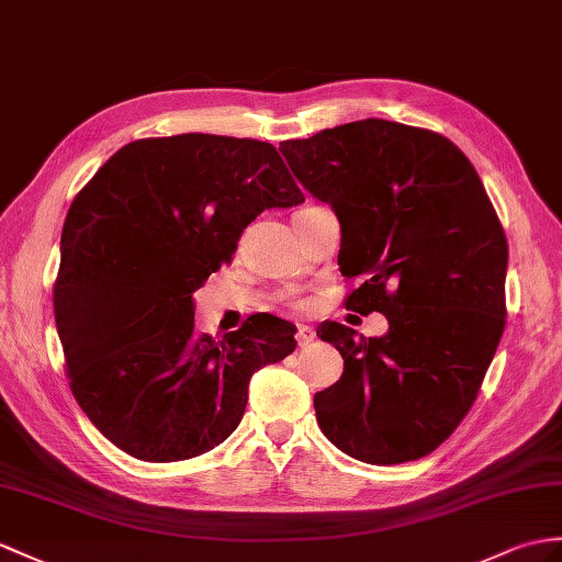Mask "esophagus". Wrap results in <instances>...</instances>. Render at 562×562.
<instances>
[{"mask_svg": "<svg viewBox=\"0 0 562 562\" xmlns=\"http://www.w3.org/2000/svg\"><path fill=\"white\" fill-rule=\"evenodd\" d=\"M295 338H297V346H310L314 340V328L307 326V324H297Z\"/></svg>", "mask_w": 562, "mask_h": 562, "instance_id": "1", "label": "esophagus"}]
</instances>
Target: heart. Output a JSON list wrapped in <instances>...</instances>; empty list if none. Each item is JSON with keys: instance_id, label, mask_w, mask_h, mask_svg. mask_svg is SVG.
<instances>
[{"instance_id": "b5f03b06", "label": "heart", "mask_w": 562, "mask_h": 562, "mask_svg": "<svg viewBox=\"0 0 562 562\" xmlns=\"http://www.w3.org/2000/svg\"><path fill=\"white\" fill-rule=\"evenodd\" d=\"M295 305H303V300H295Z\"/></svg>"}]
</instances>
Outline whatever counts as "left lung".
<instances>
[{"instance_id": "obj_1", "label": "left lung", "mask_w": 562, "mask_h": 562, "mask_svg": "<svg viewBox=\"0 0 562 562\" xmlns=\"http://www.w3.org/2000/svg\"><path fill=\"white\" fill-rule=\"evenodd\" d=\"M295 178L334 207L346 297L389 334L324 322L344 374L314 395L319 429L369 464L419 460L470 413L505 328L508 240L482 178L441 133L364 119L279 145Z\"/></svg>"}]
</instances>
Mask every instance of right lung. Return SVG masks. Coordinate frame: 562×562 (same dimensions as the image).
Returning a JSON list of instances; mask_svg holds the SVG:
<instances>
[{"instance_id":"obj_1","label":"right lung","mask_w":562,"mask_h":562,"mask_svg":"<svg viewBox=\"0 0 562 562\" xmlns=\"http://www.w3.org/2000/svg\"><path fill=\"white\" fill-rule=\"evenodd\" d=\"M303 200L277 147L210 133L123 145L74 198L54 319L74 398L123 453H207L243 419L250 376L295 350V326L265 312L198 334L193 293L257 214Z\"/></svg>"}]
</instances>
